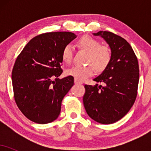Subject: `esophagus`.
Returning a JSON list of instances; mask_svg holds the SVG:
<instances>
[{"label":"esophagus","mask_w":151,"mask_h":151,"mask_svg":"<svg viewBox=\"0 0 151 151\" xmlns=\"http://www.w3.org/2000/svg\"><path fill=\"white\" fill-rule=\"evenodd\" d=\"M74 83H75L76 84H82V82H81V81H77V79H74Z\"/></svg>","instance_id":"obj_1"}]
</instances>
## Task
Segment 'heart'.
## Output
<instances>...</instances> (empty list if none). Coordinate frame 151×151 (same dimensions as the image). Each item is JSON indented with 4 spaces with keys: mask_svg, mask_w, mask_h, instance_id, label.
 <instances>
[{
    "mask_svg": "<svg viewBox=\"0 0 151 151\" xmlns=\"http://www.w3.org/2000/svg\"><path fill=\"white\" fill-rule=\"evenodd\" d=\"M78 45L87 52L86 63L89 65L74 66L66 70V74L77 79V81H83L88 77H91L94 73L95 70L97 72H101L108 66L111 58V53L109 47L104 45H100L97 40L91 36L84 35L78 40ZM73 48L71 45H66L64 47L62 52L63 61L67 64H70L72 60Z\"/></svg>",
    "mask_w": 151,
    "mask_h": 151,
    "instance_id": "1",
    "label": "heart"
}]
</instances>
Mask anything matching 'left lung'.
I'll list each match as a JSON object with an SVG mask.
<instances>
[{
	"label": "left lung",
	"mask_w": 151,
	"mask_h": 151,
	"mask_svg": "<svg viewBox=\"0 0 151 151\" xmlns=\"http://www.w3.org/2000/svg\"><path fill=\"white\" fill-rule=\"evenodd\" d=\"M108 43L111 58L103 72L93 79L105 85L86 84L83 102L90 118L102 124H111L122 119L136 101L139 81L138 59L125 39L113 32L99 31Z\"/></svg>",
	"instance_id": "1"
}]
</instances>
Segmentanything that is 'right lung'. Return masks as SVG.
Instances as JSON below:
<instances>
[{
	"mask_svg": "<svg viewBox=\"0 0 151 151\" xmlns=\"http://www.w3.org/2000/svg\"><path fill=\"white\" fill-rule=\"evenodd\" d=\"M76 37L70 32L39 35L17 58L12 71L14 98L29 120L45 124L60 115L62 99L74 85V77L58 78L62 73V52Z\"/></svg>",
	"mask_w": 151,
	"mask_h": 151,
	"instance_id": "right-lung-1",
	"label": "right lung"
}]
</instances>
